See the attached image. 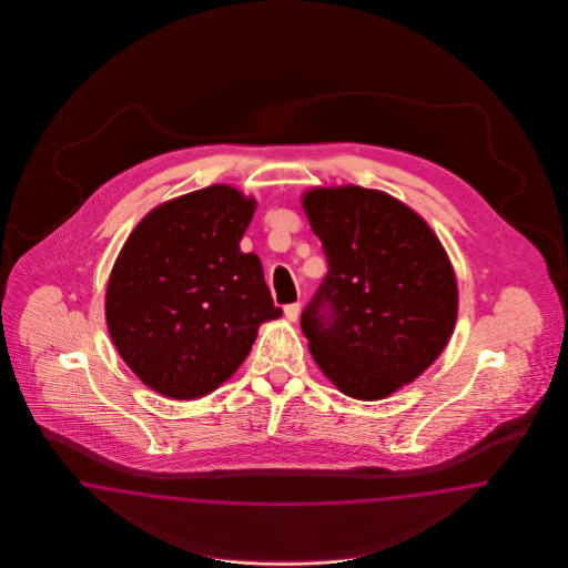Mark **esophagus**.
Segmentation results:
<instances>
[{"mask_svg":"<svg viewBox=\"0 0 568 568\" xmlns=\"http://www.w3.org/2000/svg\"><path fill=\"white\" fill-rule=\"evenodd\" d=\"M285 316H287V321H292V323H295L297 318H300V310H302V306L295 302V304H287L285 306Z\"/></svg>","mask_w":568,"mask_h":568,"instance_id":"obj_1","label":"esophagus"}]
</instances>
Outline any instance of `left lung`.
<instances>
[{"instance_id":"obj_1","label":"left lung","mask_w":568,"mask_h":568,"mask_svg":"<svg viewBox=\"0 0 568 568\" xmlns=\"http://www.w3.org/2000/svg\"><path fill=\"white\" fill-rule=\"evenodd\" d=\"M302 204L328 264L300 321L310 354L345 396H392L452 337L458 290L446 250L383 191L318 187Z\"/></svg>"}]
</instances>
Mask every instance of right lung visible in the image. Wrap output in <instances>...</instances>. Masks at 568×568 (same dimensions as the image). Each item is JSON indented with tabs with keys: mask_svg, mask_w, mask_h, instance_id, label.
Instances as JSON below:
<instances>
[{
	"mask_svg": "<svg viewBox=\"0 0 568 568\" xmlns=\"http://www.w3.org/2000/svg\"><path fill=\"white\" fill-rule=\"evenodd\" d=\"M256 202L229 185L154 207L122 245L105 292V323L122 361L148 387L195 399L221 387L276 308L256 254L240 241Z\"/></svg>",
	"mask_w": 568,
	"mask_h": 568,
	"instance_id": "add662e5",
	"label": "right lung"
}]
</instances>
